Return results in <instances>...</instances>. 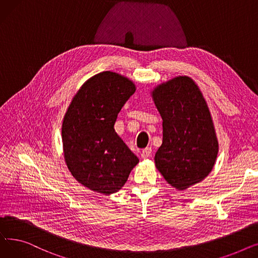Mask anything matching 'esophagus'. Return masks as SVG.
<instances>
[{
	"mask_svg": "<svg viewBox=\"0 0 258 258\" xmlns=\"http://www.w3.org/2000/svg\"><path fill=\"white\" fill-rule=\"evenodd\" d=\"M152 156V148L147 147L145 150H143V152L141 153V158L142 159H147Z\"/></svg>",
	"mask_w": 258,
	"mask_h": 258,
	"instance_id": "34e87169",
	"label": "esophagus"
}]
</instances>
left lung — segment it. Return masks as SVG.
Returning a JSON list of instances; mask_svg holds the SVG:
<instances>
[{
    "instance_id": "obj_1",
    "label": "left lung",
    "mask_w": 258,
    "mask_h": 258,
    "mask_svg": "<svg viewBox=\"0 0 258 258\" xmlns=\"http://www.w3.org/2000/svg\"><path fill=\"white\" fill-rule=\"evenodd\" d=\"M153 98L163 119V142L155 156L156 166L172 187L184 190L207 177L218 156L209 108L187 76L160 85Z\"/></svg>"
}]
</instances>
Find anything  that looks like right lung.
Here are the masks:
<instances>
[{"instance_id": "right-lung-1", "label": "right lung", "mask_w": 258, "mask_h": 258, "mask_svg": "<svg viewBox=\"0 0 258 258\" xmlns=\"http://www.w3.org/2000/svg\"><path fill=\"white\" fill-rule=\"evenodd\" d=\"M135 91L130 79L106 71L87 80L68 107L61 128L64 160L73 177L91 190L117 192L139 162L114 130Z\"/></svg>"}]
</instances>
